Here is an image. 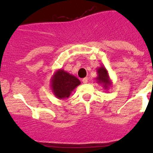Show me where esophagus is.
I'll return each mask as SVG.
<instances>
[{"label":"esophagus","mask_w":153,"mask_h":153,"mask_svg":"<svg viewBox=\"0 0 153 153\" xmlns=\"http://www.w3.org/2000/svg\"><path fill=\"white\" fill-rule=\"evenodd\" d=\"M82 81L83 83H87V82H88V79H87V78H84V79H82Z\"/></svg>","instance_id":"esophagus-1"}]
</instances>
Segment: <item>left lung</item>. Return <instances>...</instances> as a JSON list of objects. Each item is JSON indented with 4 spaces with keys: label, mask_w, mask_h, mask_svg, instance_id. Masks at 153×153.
Returning <instances> with one entry per match:
<instances>
[{
    "label": "left lung",
    "mask_w": 153,
    "mask_h": 153,
    "mask_svg": "<svg viewBox=\"0 0 153 153\" xmlns=\"http://www.w3.org/2000/svg\"><path fill=\"white\" fill-rule=\"evenodd\" d=\"M97 74H98V76L97 78H95L96 82L98 84H101L105 90L108 91L109 87H111L112 81L109 78V73H108L106 68L104 66L98 67L97 68Z\"/></svg>",
    "instance_id": "left-lung-1"
}]
</instances>
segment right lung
Returning <instances> with one entry per match:
<instances>
[{"label": "right lung", "instance_id": "add662e5", "mask_svg": "<svg viewBox=\"0 0 153 153\" xmlns=\"http://www.w3.org/2000/svg\"><path fill=\"white\" fill-rule=\"evenodd\" d=\"M80 84L79 79L62 69L57 70L51 79L52 93L60 100L69 98L72 91Z\"/></svg>", "mask_w": 153, "mask_h": 153}]
</instances>
